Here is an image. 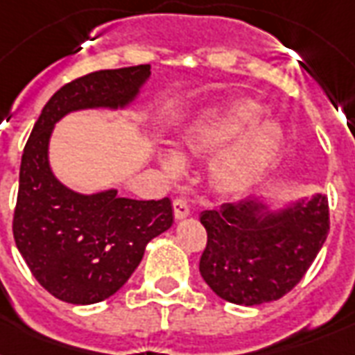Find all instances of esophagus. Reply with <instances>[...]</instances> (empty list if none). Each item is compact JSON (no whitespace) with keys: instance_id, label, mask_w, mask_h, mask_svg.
Instances as JSON below:
<instances>
[{"instance_id":"esophagus-1","label":"esophagus","mask_w":355,"mask_h":355,"mask_svg":"<svg viewBox=\"0 0 355 355\" xmlns=\"http://www.w3.org/2000/svg\"><path fill=\"white\" fill-rule=\"evenodd\" d=\"M173 214H175V219H186L189 216V206L186 199L177 197V199L173 200Z\"/></svg>"}]
</instances>
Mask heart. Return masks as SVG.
<instances>
[{"label":"heart","mask_w":355,"mask_h":355,"mask_svg":"<svg viewBox=\"0 0 355 355\" xmlns=\"http://www.w3.org/2000/svg\"><path fill=\"white\" fill-rule=\"evenodd\" d=\"M261 105L239 99L202 114L184 130V150L195 156L216 153L210 166L211 184L223 193H241L276 162L284 132L276 121H258ZM162 169L171 178L184 173L177 150L158 155Z\"/></svg>","instance_id":"b5f03b06"}]
</instances>
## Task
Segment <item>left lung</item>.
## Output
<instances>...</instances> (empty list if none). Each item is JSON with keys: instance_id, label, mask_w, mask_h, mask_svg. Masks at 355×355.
Here are the masks:
<instances>
[{"instance_id": "obj_1", "label": "left lung", "mask_w": 355, "mask_h": 355, "mask_svg": "<svg viewBox=\"0 0 355 355\" xmlns=\"http://www.w3.org/2000/svg\"><path fill=\"white\" fill-rule=\"evenodd\" d=\"M208 241L200 276L217 297L239 306L272 302L302 280L330 232L324 195L270 210L261 199L205 210Z\"/></svg>"}]
</instances>
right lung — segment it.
<instances>
[{
    "instance_id": "right-lung-1",
    "label": "right lung",
    "mask_w": 355,
    "mask_h": 355,
    "mask_svg": "<svg viewBox=\"0 0 355 355\" xmlns=\"http://www.w3.org/2000/svg\"><path fill=\"white\" fill-rule=\"evenodd\" d=\"M150 66L101 69L64 85L35 123L19 166L14 241L38 284L58 300L96 304L130 278L150 239L173 225L171 200H136L118 189L83 195L58 182L49 166L55 123L86 108H125Z\"/></svg>"
}]
</instances>
